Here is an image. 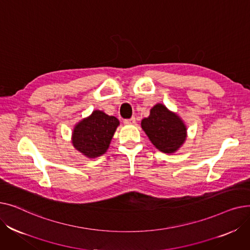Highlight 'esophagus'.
Returning <instances> with one entry per match:
<instances>
[{
    "label": "esophagus",
    "instance_id": "obj_1",
    "mask_svg": "<svg viewBox=\"0 0 250 250\" xmlns=\"http://www.w3.org/2000/svg\"><path fill=\"white\" fill-rule=\"evenodd\" d=\"M136 123V118L135 117H130L128 120H125L124 124L125 125H134Z\"/></svg>",
    "mask_w": 250,
    "mask_h": 250
}]
</instances>
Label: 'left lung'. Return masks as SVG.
<instances>
[{"instance_id": "left-lung-1", "label": "left lung", "mask_w": 250, "mask_h": 250, "mask_svg": "<svg viewBox=\"0 0 250 250\" xmlns=\"http://www.w3.org/2000/svg\"><path fill=\"white\" fill-rule=\"evenodd\" d=\"M141 125L153 145L163 153H174L187 138L185 124L163 104H156Z\"/></svg>"}]
</instances>
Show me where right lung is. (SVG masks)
Here are the masks:
<instances>
[{"mask_svg": "<svg viewBox=\"0 0 250 250\" xmlns=\"http://www.w3.org/2000/svg\"><path fill=\"white\" fill-rule=\"evenodd\" d=\"M118 125L116 117L95 110L75 126L73 145L89 158L99 157L108 149Z\"/></svg>", "mask_w": 250, "mask_h": 250, "instance_id": "1", "label": "right lung"}]
</instances>
